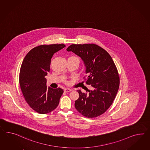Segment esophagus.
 I'll return each instance as SVG.
<instances>
[{"label": "esophagus", "instance_id": "esophagus-1", "mask_svg": "<svg viewBox=\"0 0 150 150\" xmlns=\"http://www.w3.org/2000/svg\"><path fill=\"white\" fill-rule=\"evenodd\" d=\"M72 90L70 89V88H66L64 89V91L65 92H69L71 91Z\"/></svg>", "mask_w": 150, "mask_h": 150}]
</instances>
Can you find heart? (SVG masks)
<instances>
[{"label":"heart","mask_w":150,"mask_h":150,"mask_svg":"<svg viewBox=\"0 0 150 150\" xmlns=\"http://www.w3.org/2000/svg\"><path fill=\"white\" fill-rule=\"evenodd\" d=\"M74 58H76V57H74ZM77 59H78V58H77Z\"/></svg>","instance_id":"b5f03b06"}]
</instances>
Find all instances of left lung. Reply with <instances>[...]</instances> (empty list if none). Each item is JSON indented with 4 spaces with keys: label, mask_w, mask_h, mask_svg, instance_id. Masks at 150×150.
<instances>
[{
    "label": "left lung",
    "mask_w": 150,
    "mask_h": 150,
    "mask_svg": "<svg viewBox=\"0 0 150 150\" xmlns=\"http://www.w3.org/2000/svg\"><path fill=\"white\" fill-rule=\"evenodd\" d=\"M66 50L81 59L88 75L85 81L91 88L88 93L77 90L76 109L88 118L100 115L112 104L119 88V74L111 56L95 44L71 45Z\"/></svg>",
    "instance_id": "1"
}]
</instances>
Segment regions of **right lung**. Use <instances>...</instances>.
<instances>
[{
	"label": "right lung",
	"instance_id": "add662e5",
	"mask_svg": "<svg viewBox=\"0 0 150 150\" xmlns=\"http://www.w3.org/2000/svg\"><path fill=\"white\" fill-rule=\"evenodd\" d=\"M65 46L54 44L36 47L23 59L19 72L21 88L28 104L39 114L54 110L64 92L61 88H47L45 76L50 71L53 55Z\"/></svg>",
	"mask_w": 150,
	"mask_h": 150
}]
</instances>
